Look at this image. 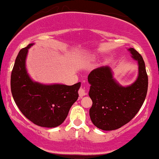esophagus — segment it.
Here are the masks:
<instances>
[{
    "mask_svg": "<svg viewBox=\"0 0 159 159\" xmlns=\"http://www.w3.org/2000/svg\"><path fill=\"white\" fill-rule=\"evenodd\" d=\"M78 94H79L80 97L84 96V95L87 94V89H85L84 88H83V87H81L79 89V90H78Z\"/></svg>",
    "mask_w": 159,
    "mask_h": 159,
    "instance_id": "1",
    "label": "esophagus"
}]
</instances>
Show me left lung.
Returning <instances> with one entry per match:
<instances>
[{
	"label": "left lung",
	"instance_id": "obj_1",
	"mask_svg": "<svg viewBox=\"0 0 159 159\" xmlns=\"http://www.w3.org/2000/svg\"><path fill=\"white\" fill-rule=\"evenodd\" d=\"M128 50L139 64L138 78L131 85L119 84L108 66L95 69L88 75L91 85L89 95L93 101L89 116L95 127L102 130H114L130 121L146 98L148 77L144 61L135 49Z\"/></svg>",
	"mask_w": 159,
	"mask_h": 159
}]
</instances>
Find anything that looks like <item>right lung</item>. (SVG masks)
<instances>
[{"instance_id": "right-lung-1", "label": "right lung", "mask_w": 159, "mask_h": 159, "mask_svg": "<svg viewBox=\"0 0 159 159\" xmlns=\"http://www.w3.org/2000/svg\"><path fill=\"white\" fill-rule=\"evenodd\" d=\"M30 43L20 49L15 59L11 75V91L20 112L30 121L43 127L61 125L72 105L78 98L81 82L74 85L43 84L32 81L26 68Z\"/></svg>"}]
</instances>
